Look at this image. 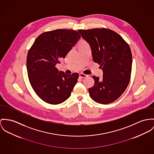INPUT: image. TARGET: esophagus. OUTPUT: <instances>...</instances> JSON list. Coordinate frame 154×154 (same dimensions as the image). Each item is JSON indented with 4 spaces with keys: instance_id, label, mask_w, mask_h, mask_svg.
I'll return each instance as SVG.
<instances>
[{
    "instance_id": "esophagus-1",
    "label": "esophagus",
    "mask_w": 154,
    "mask_h": 154,
    "mask_svg": "<svg viewBox=\"0 0 154 154\" xmlns=\"http://www.w3.org/2000/svg\"><path fill=\"white\" fill-rule=\"evenodd\" d=\"M79 77H80V78H82V79H84V78L87 77H88V75L84 74H83V73H80V74H79Z\"/></svg>"
}]
</instances>
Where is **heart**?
Instances as JSON below:
<instances>
[{
	"instance_id": "obj_1",
	"label": "heart",
	"mask_w": 154,
	"mask_h": 154,
	"mask_svg": "<svg viewBox=\"0 0 154 154\" xmlns=\"http://www.w3.org/2000/svg\"><path fill=\"white\" fill-rule=\"evenodd\" d=\"M87 45V43L85 41H82L80 44H79V46H82V45Z\"/></svg>"
}]
</instances>
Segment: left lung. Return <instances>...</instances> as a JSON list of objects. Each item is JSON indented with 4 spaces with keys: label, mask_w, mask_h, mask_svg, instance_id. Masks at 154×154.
<instances>
[{
    "label": "left lung",
    "mask_w": 154,
    "mask_h": 154,
    "mask_svg": "<svg viewBox=\"0 0 154 154\" xmlns=\"http://www.w3.org/2000/svg\"><path fill=\"white\" fill-rule=\"evenodd\" d=\"M78 31L90 45L93 59L103 71L102 79L93 76L95 83L88 88L90 97L102 104L112 103L130 83L132 62L130 48L121 35L108 29Z\"/></svg>",
    "instance_id": "obj_1"
}]
</instances>
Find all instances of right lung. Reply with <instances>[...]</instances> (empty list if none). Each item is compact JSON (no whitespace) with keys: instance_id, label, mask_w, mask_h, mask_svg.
Here are the masks:
<instances>
[{"instance_id":"add662e5","label":"right lung","mask_w":154,"mask_h":154,"mask_svg":"<svg viewBox=\"0 0 154 154\" xmlns=\"http://www.w3.org/2000/svg\"><path fill=\"white\" fill-rule=\"evenodd\" d=\"M81 38L75 30L57 29L38 35L27 56V70L30 83L43 101L59 104L71 95L79 74L67 75L59 71L56 65Z\"/></svg>"}]
</instances>
